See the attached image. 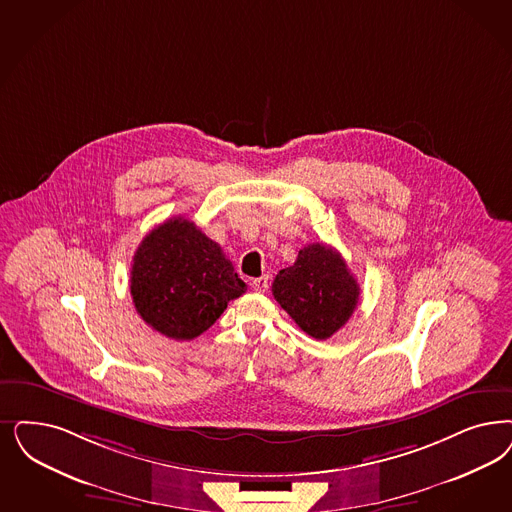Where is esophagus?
Here are the masks:
<instances>
[{
	"instance_id": "34e87169",
	"label": "esophagus",
	"mask_w": 512,
	"mask_h": 512,
	"mask_svg": "<svg viewBox=\"0 0 512 512\" xmlns=\"http://www.w3.org/2000/svg\"><path fill=\"white\" fill-rule=\"evenodd\" d=\"M251 287H253L257 293H265L266 289H268V276L255 278V280L251 282Z\"/></svg>"
}]
</instances>
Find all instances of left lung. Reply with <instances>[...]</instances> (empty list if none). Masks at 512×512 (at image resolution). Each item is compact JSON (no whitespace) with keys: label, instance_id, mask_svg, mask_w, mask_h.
Here are the masks:
<instances>
[{"label":"left lung","instance_id":"obj_1","mask_svg":"<svg viewBox=\"0 0 512 512\" xmlns=\"http://www.w3.org/2000/svg\"><path fill=\"white\" fill-rule=\"evenodd\" d=\"M272 295L306 335L325 340L352 318L359 283L335 247L310 244L278 272Z\"/></svg>","mask_w":512,"mask_h":512}]
</instances>
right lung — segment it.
<instances>
[{
    "label": "right lung",
    "instance_id": "add662e5",
    "mask_svg": "<svg viewBox=\"0 0 512 512\" xmlns=\"http://www.w3.org/2000/svg\"><path fill=\"white\" fill-rule=\"evenodd\" d=\"M246 283L219 244L193 221L172 217L151 230L134 253L130 295L141 319L174 340L208 331Z\"/></svg>",
    "mask_w": 512,
    "mask_h": 512
}]
</instances>
